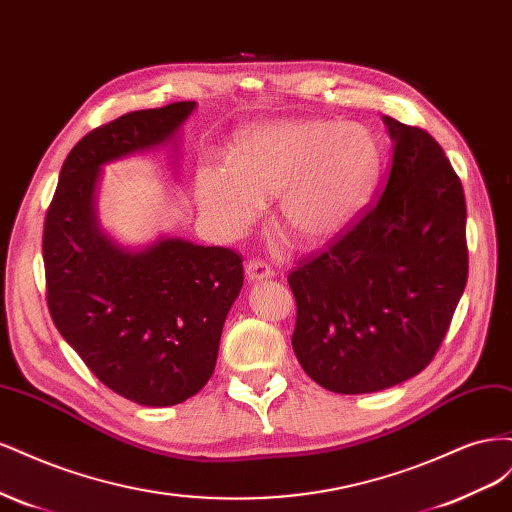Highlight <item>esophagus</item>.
Masks as SVG:
<instances>
[{"mask_svg": "<svg viewBox=\"0 0 512 512\" xmlns=\"http://www.w3.org/2000/svg\"><path fill=\"white\" fill-rule=\"evenodd\" d=\"M245 275H247V280H250V282H258V280H267V277H273L275 271H273L271 265H267L265 260L254 258L245 265Z\"/></svg>", "mask_w": 512, "mask_h": 512, "instance_id": "esophagus-1", "label": "esophagus"}]
</instances>
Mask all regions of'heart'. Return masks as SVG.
I'll return each mask as SVG.
<instances>
[{
	"instance_id": "obj_1",
	"label": "heart",
	"mask_w": 512,
	"mask_h": 512,
	"mask_svg": "<svg viewBox=\"0 0 512 512\" xmlns=\"http://www.w3.org/2000/svg\"><path fill=\"white\" fill-rule=\"evenodd\" d=\"M378 168V143L361 123L275 121L241 134L228 166H200L196 196L226 232L250 226L260 200L275 196V226L290 241L312 245L339 235L359 215Z\"/></svg>"
}]
</instances>
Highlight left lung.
<instances>
[{
    "label": "left lung",
    "instance_id": "obj_1",
    "mask_svg": "<svg viewBox=\"0 0 512 512\" xmlns=\"http://www.w3.org/2000/svg\"><path fill=\"white\" fill-rule=\"evenodd\" d=\"M382 192L320 254L288 273L292 350L342 395L384 391L431 363L468 282L466 196L429 132L384 115Z\"/></svg>",
    "mask_w": 512,
    "mask_h": 512
}]
</instances>
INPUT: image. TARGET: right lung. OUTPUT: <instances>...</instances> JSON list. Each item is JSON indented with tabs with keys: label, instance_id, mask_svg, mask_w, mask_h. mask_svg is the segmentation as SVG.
I'll use <instances>...</instances> for the list:
<instances>
[{
	"label": "right lung",
	"instance_id": "add662e5",
	"mask_svg": "<svg viewBox=\"0 0 512 512\" xmlns=\"http://www.w3.org/2000/svg\"><path fill=\"white\" fill-rule=\"evenodd\" d=\"M194 106L134 111L85 134L44 218L46 305L57 331L102 384L141 406H175L207 384L243 258L183 239L123 250L100 230L94 192L102 164L168 143Z\"/></svg>",
	"mask_w": 512,
	"mask_h": 512
}]
</instances>
